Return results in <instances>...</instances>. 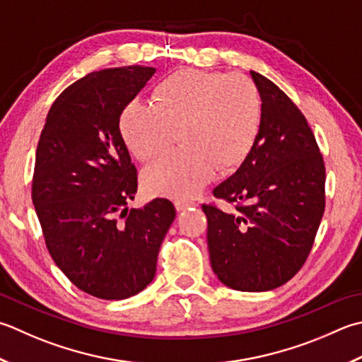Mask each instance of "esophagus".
I'll return each mask as SVG.
<instances>
[{"instance_id":"obj_1","label":"esophagus","mask_w":362,"mask_h":362,"mask_svg":"<svg viewBox=\"0 0 362 362\" xmlns=\"http://www.w3.org/2000/svg\"><path fill=\"white\" fill-rule=\"evenodd\" d=\"M174 205H175L177 211H183V210H187L188 207H193V205H196V202L194 201H185V199H177L174 202Z\"/></svg>"}]
</instances>
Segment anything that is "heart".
<instances>
[{"mask_svg":"<svg viewBox=\"0 0 362 362\" xmlns=\"http://www.w3.org/2000/svg\"><path fill=\"white\" fill-rule=\"evenodd\" d=\"M153 105L138 98L125 103L119 132L141 161L165 153L177 136L179 151L143 171L151 196L189 197L219 171L246 160L257 143L264 119L260 92L251 78L183 69L153 88Z\"/></svg>","mask_w":362,"mask_h":362,"instance_id":"b5f03b06","label":"heart"}]
</instances>
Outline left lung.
I'll return each instance as SVG.
<instances>
[{"label":"left lung","instance_id":"obj_1","mask_svg":"<svg viewBox=\"0 0 362 362\" xmlns=\"http://www.w3.org/2000/svg\"><path fill=\"white\" fill-rule=\"evenodd\" d=\"M264 119L257 143L235 174L214 189L226 214L202 205L211 270L240 292L286 284L306 262L325 211V165L301 111L273 81L252 72Z\"/></svg>","mask_w":362,"mask_h":362}]
</instances>
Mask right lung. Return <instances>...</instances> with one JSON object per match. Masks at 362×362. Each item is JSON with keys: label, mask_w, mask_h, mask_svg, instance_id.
I'll list each match as a JSON object with an SVG mask.
<instances>
[{"label": "right lung", "mask_w": 362, "mask_h": 362, "mask_svg": "<svg viewBox=\"0 0 362 362\" xmlns=\"http://www.w3.org/2000/svg\"><path fill=\"white\" fill-rule=\"evenodd\" d=\"M153 74L105 69L70 84L49 108L35 152L33 204L49 256L74 286L102 300L130 298L151 284L175 218L160 197L127 207L138 179L119 116Z\"/></svg>", "instance_id": "obj_1"}]
</instances>
